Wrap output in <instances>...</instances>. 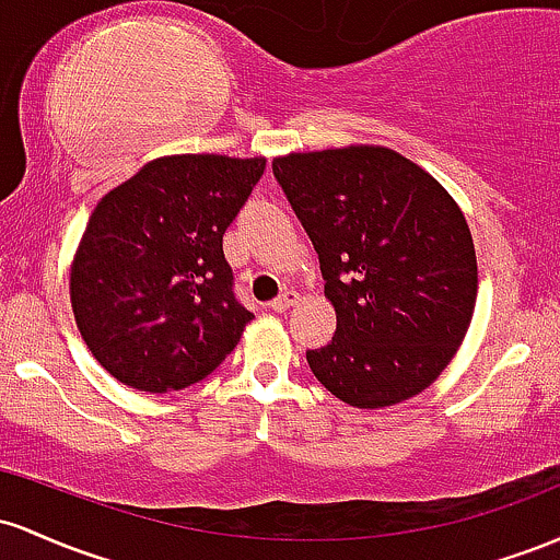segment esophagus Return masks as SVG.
Segmentation results:
<instances>
[{
  "label": "esophagus",
  "mask_w": 560,
  "mask_h": 560,
  "mask_svg": "<svg viewBox=\"0 0 560 560\" xmlns=\"http://www.w3.org/2000/svg\"><path fill=\"white\" fill-rule=\"evenodd\" d=\"M296 301H299V293L296 291H282L280 296L272 301V310L275 312H288L293 304H296Z\"/></svg>",
  "instance_id": "34e87169"
}]
</instances>
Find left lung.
Here are the masks:
<instances>
[{
	"label": "left lung",
	"mask_w": 560,
	"mask_h": 560,
	"mask_svg": "<svg viewBox=\"0 0 560 560\" xmlns=\"http://www.w3.org/2000/svg\"><path fill=\"white\" fill-rule=\"evenodd\" d=\"M336 306V336L306 351L314 378L351 407L405 401L442 375L476 306V250L452 196L378 144L272 161Z\"/></svg>",
	"instance_id": "8db88e82"
}]
</instances>
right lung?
Wrapping results in <instances>:
<instances>
[{
    "mask_svg": "<svg viewBox=\"0 0 560 560\" xmlns=\"http://www.w3.org/2000/svg\"><path fill=\"white\" fill-rule=\"evenodd\" d=\"M264 159L166 155L97 203L71 267L92 357L124 386L179 392L209 378L250 323L222 237Z\"/></svg>",
    "mask_w": 560,
    "mask_h": 560,
    "instance_id": "obj_1",
    "label": "right lung"
}]
</instances>
